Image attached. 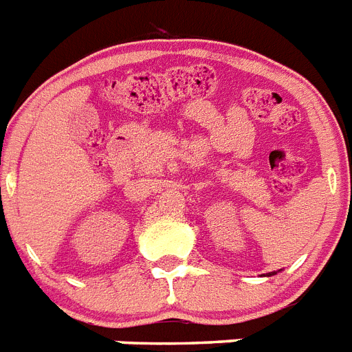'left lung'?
<instances>
[{
  "mask_svg": "<svg viewBox=\"0 0 352 352\" xmlns=\"http://www.w3.org/2000/svg\"><path fill=\"white\" fill-rule=\"evenodd\" d=\"M274 274H277V272H270V274H268V276H274ZM263 276H265V274H263Z\"/></svg>",
  "mask_w": 352,
  "mask_h": 352,
  "instance_id": "8db88e82",
  "label": "left lung"
}]
</instances>
